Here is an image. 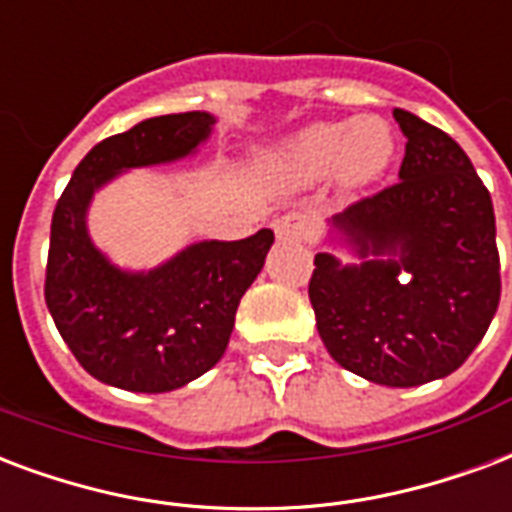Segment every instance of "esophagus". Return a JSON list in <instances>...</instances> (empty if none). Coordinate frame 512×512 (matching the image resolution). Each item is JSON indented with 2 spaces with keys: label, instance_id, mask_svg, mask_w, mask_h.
Returning a JSON list of instances; mask_svg holds the SVG:
<instances>
[{
  "label": "esophagus",
  "instance_id": "1",
  "mask_svg": "<svg viewBox=\"0 0 512 512\" xmlns=\"http://www.w3.org/2000/svg\"><path fill=\"white\" fill-rule=\"evenodd\" d=\"M273 230H276V239L284 241V244H303L311 233V222L303 214L292 212L273 222Z\"/></svg>",
  "mask_w": 512,
  "mask_h": 512
}]
</instances>
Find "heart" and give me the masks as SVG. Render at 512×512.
I'll return each mask as SVG.
<instances>
[{"label":"heart","instance_id":"obj_1","mask_svg":"<svg viewBox=\"0 0 512 512\" xmlns=\"http://www.w3.org/2000/svg\"><path fill=\"white\" fill-rule=\"evenodd\" d=\"M395 131L384 117L362 115L303 128L276 152V166L292 182L338 174L341 185L365 187L395 161Z\"/></svg>","mask_w":512,"mask_h":512}]
</instances>
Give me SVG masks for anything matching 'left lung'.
Segmentation results:
<instances>
[{
	"instance_id": "left-lung-1",
	"label": "left lung",
	"mask_w": 512,
	"mask_h": 512,
	"mask_svg": "<svg viewBox=\"0 0 512 512\" xmlns=\"http://www.w3.org/2000/svg\"><path fill=\"white\" fill-rule=\"evenodd\" d=\"M400 182L335 214L308 298L319 338L341 368L384 386L451 376L499 306L494 206L464 150L405 109Z\"/></svg>"
}]
</instances>
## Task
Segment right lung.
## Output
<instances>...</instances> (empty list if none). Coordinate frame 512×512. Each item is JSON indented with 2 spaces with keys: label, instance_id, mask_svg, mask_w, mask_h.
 <instances>
[{
  "label": "right lung",
  "instance_id": "obj_1",
  "mask_svg": "<svg viewBox=\"0 0 512 512\" xmlns=\"http://www.w3.org/2000/svg\"><path fill=\"white\" fill-rule=\"evenodd\" d=\"M217 117H150L99 142L74 169L50 225L45 303L77 362L126 392H174L228 349L236 308L263 271L273 230L198 241L150 271L120 268L93 244L88 206L123 171L190 158Z\"/></svg>",
  "mask_w": 512,
  "mask_h": 512
}]
</instances>
